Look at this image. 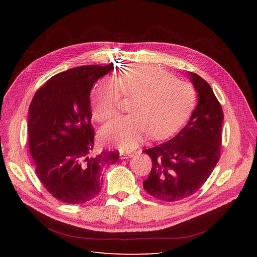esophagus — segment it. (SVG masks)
Instances as JSON below:
<instances>
[{
	"label": "esophagus",
	"instance_id": "1",
	"mask_svg": "<svg viewBox=\"0 0 257 257\" xmlns=\"http://www.w3.org/2000/svg\"><path fill=\"white\" fill-rule=\"evenodd\" d=\"M133 153H130V152H120V159L121 160H126L133 157Z\"/></svg>",
	"mask_w": 257,
	"mask_h": 257
}]
</instances>
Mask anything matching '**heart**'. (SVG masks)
<instances>
[{"label":"heart","instance_id":"obj_1","mask_svg":"<svg viewBox=\"0 0 257 257\" xmlns=\"http://www.w3.org/2000/svg\"><path fill=\"white\" fill-rule=\"evenodd\" d=\"M121 94L134 97L131 115H120L100 130V137L122 150H133L149 134L169 135L190 113L195 94L189 83L154 65H131L115 80L105 78L91 92L93 119L103 122L118 110Z\"/></svg>","mask_w":257,"mask_h":257}]
</instances>
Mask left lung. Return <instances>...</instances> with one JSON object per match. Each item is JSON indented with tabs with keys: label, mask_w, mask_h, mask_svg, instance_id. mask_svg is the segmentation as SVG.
Returning a JSON list of instances; mask_svg holds the SVG:
<instances>
[{
	"label": "left lung",
	"mask_w": 257,
	"mask_h": 257,
	"mask_svg": "<svg viewBox=\"0 0 257 257\" xmlns=\"http://www.w3.org/2000/svg\"><path fill=\"white\" fill-rule=\"evenodd\" d=\"M198 102L186 125L170 141L144 150L152 160L144 189L164 201H177L198 191L220 160L223 110L209 83L189 74Z\"/></svg>",
	"instance_id": "obj_1"
}]
</instances>
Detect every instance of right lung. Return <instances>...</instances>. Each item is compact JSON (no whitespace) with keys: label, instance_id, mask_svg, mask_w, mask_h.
<instances>
[{"label":"right lung","instance_id":"1","mask_svg":"<svg viewBox=\"0 0 257 257\" xmlns=\"http://www.w3.org/2000/svg\"><path fill=\"white\" fill-rule=\"evenodd\" d=\"M112 66L84 65L59 73L31 102L29 148L35 172L46 190L63 203L83 204L97 196L100 170L119 160L113 151L90 157L94 147L90 92Z\"/></svg>","mask_w":257,"mask_h":257}]
</instances>
